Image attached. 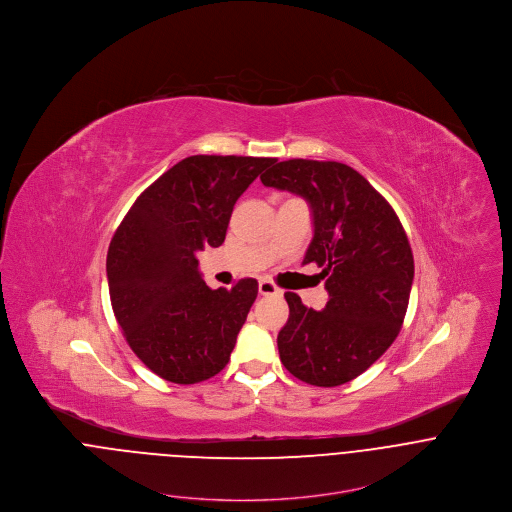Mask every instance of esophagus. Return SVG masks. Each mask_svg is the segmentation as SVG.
Segmentation results:
<instances>
[{
  "mask_svg": "<svg viewBox=\"0 0 512 512\" xmlns=\"http://www.w3.org/2000/svg\"><path fill=\"white\" fill-rule=\"evenodd\" d=\"M258 292L262 293V295H282V290L274 282H270V280H260Z\"/></svg>",
  "mask_w": 512,
  "mask_h": 512,
  "instance_id": "obj_1",
  "label": "esophagus"
}]
</instances>
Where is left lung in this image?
<instances>
[{
    "instance_id": "8db88e82",
    "label": "left lung",
    "mask_w": 512,
    "mask_h": 512,
    "mask_svg": "<svg viewBox=\"0 0 512 512\" xmlns=\"http://www.w3.org/2000/svg\"><path fill=\"white\" fill-rule=\"evenodd\" d=\"M260 179L309 203L313 240L303 264L323 268L329 293L321 311L286 293L290 317L278 333L280 359L307 384H345L400 333L414 282L408 236L388 201L345 163L288 159Z\"/></svg>"
}]
</instances>
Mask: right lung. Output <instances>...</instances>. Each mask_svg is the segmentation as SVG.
I'll use <instances>...</instances> for the list:
<instances>
[{
	"mask_svg": "<svg viewBox=\"0 0 512 512\" xmlns=\"http://www.w3.org/2000/svg\"><path fill=\"white\" fill-rule=\"evenodd\" d=\"M274 161L185 157L147 187L114 232L106 258L112 309L136 357L157 376L195 384L230 361L258 282L211 290L197 252L224 242L234 203Z\"/></svg>",
	"mask_w": 512,
	"mask_h": 512,
	"instance_id": "obj_1",
	"label": "right lung"
}]
</instances>
